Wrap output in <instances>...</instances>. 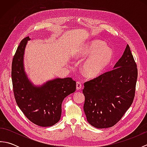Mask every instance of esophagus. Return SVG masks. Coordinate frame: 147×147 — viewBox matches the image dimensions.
Here are the masks:
<instances>
[{
    "instance_id": "1",
    "label": "esophagus",
    "mask_w": 147,
    "mask_h": 147,
    "mask_svg": "<svg viewBox=\"0 0 147 147\" xmlns=\"http://www.w3.org/2000/svg\"><path fill=\"white\" fill-rule=\"evenodd\" d=\"M82 83H81V82H76V89L78 90H80L81 88H82Z\"/></svg>"
}]
</instances>
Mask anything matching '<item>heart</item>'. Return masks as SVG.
Returning <instances> with one entry per match:
<instances>
[{
  "mask_svg": "<svg viewBox=\"0 0 147 147\" xmlns=\"http://www.w3.org/2000/svg\"><path fill=\"white\" fill-rule=\"evenodd\" d=\"M89 55L82 65V71L86 77L94 78L110 64L113 52L104 42L95 40L79 46L74 53V57L78 59H85Z\"/></svg>",
  "mask_w": 147,
  "mask_h": 147,
  "instance_id": "obj_1",
  "label": "heart"
}]
</instances>
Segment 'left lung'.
<instances>
[{
	"label": "left lung",
	"mask_w": 147,
	"mask_h": 147,
	"mask_svg": "<svg viewBox=\"0 0 147 147\" xmlns=\"http://www.w3.org/2000/svg\"><path fill=\"white\" fill-rule=\"evenodd\" d=\"M126 45L112 70L84 83L83 109L89 124L96 128L114 126L133 102L138 69Z\"/></svg>",
	"instance_id": "1"
}]
</instances>
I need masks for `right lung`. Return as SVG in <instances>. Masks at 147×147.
Returning a JSON list of instances; mask_svg holds the SVG:
<instances>
[{"instance_id": "right-lung-1", "label": "right lung", "mask_w": 147, "mask_h": 147, "mask_svg": "<svg viewBox=\"0 0 147 147\" xmlns=\"http://www.w3.org/2000/svg\"><path fill=\"white\" fill-rule=\"evenodd\" d=\"M27 36L21 40L12 62L11 77L16 102L25 116L42 127L54 125L61 119L64 98L76 90V82L71 78H56L42 86H35L24 71L23 58Z\"/></svg>"}]
</instances>
